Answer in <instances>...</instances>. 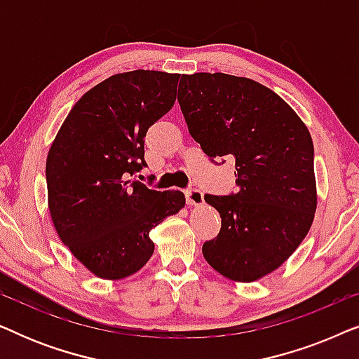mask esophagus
<instances>
[{
    "label": "esophagus",
    "mask_w": 359,
    "mask_h": 359,
    "mask_svg": "<svg viewBox=\"0 0 359 359\" xmlns=\"http://www.w3.org/2000/svg\"><path fill=\"white\" fill-rule=\"evenodd\" d=\"M184 194L189 205H196L198 208V205L204 204V194L199 189H186Z\"/></svg>",
    "instance_id": "obj_1"
}]
</instances>
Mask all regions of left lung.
Returning <instances> with one entry per match:
<instances>
[{"instance_id":"obj_1","label":"left lung","mask_w":359,"mask_h":359,"mask_svg":"<svg viewBox=\"0 0 359 359\" xmlns=\"http://www.w3.org/2000/svg\"><path fill=\"white\" fill-rule=\"evenodd\" d=\"M188 130L210 160H235L237 194H205L220 214L217 238L203 245L215 271L253 283L278 269L306 238L317 209L311 132L283 97L227 73L183 75Z\"/></svg>"}]
</instances>
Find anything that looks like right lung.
Segmentation results:
<instances>
[{
	"label": "right lung",
	"instance_id": "right-lung-1",
	"mask_svg": "<svg viewBox=\"0 0 359 359\" xmlns=\"http://www.w3.org/2000/svg\"><path fill=\"white\" fill-rule=\"evenodd\" d=\"M178 73H117L86 91L47 155V201L62 243L101 279L129 278L154 255L150 230L178 214L181 191L130 180L144 161L150 126L176 101Z\"/></svg>",
	"mask_w": 359,
	"mask_h": 359
}]
</instances>
